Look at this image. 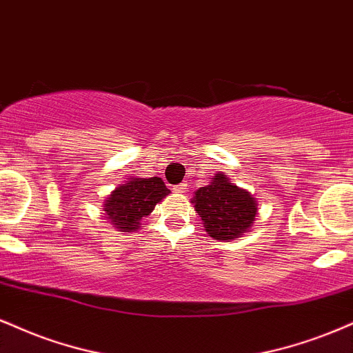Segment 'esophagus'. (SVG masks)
Wrapping results in <instances>:
<instances>
[{
  "mask_svg": "<svg viewBox=\"0 0 353 353\" xmlns=\"http://www.w3.org/2000/svg\"><path fill=\"white\" fill-rule=\"evenodd\" d=\"M184 185H176V188H174V190H176V192H184Z\"/></svg>",
  "mask_w": 353,
  "mask_h": 353,
  "instance_id": "esophagus-1",
  "label": "esophagus"
}]
</instances>
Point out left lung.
I'll use <instances>...</instances> for the list:
<instances>
[{
    "instance_id": "obj_1",
    "label": "left lung",
    "mask_w": 353,
    "mask_h": 353,
    "mask_svg": "<svg viewBox=\"0 0 353 353\" xmlns=\"http://www.w3.org/2000/svg\"><path fill=\"white\" fill-rule=\"evenodd\" d=\"M190 203L202 219L203 230L220 241L243 236L253 228L258 214L256 199L233 184L225 172H217L205 188L195 190Z\"/></svg>"
}]
</instances>
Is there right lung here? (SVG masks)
Listing matches in <instances>:
<instances>
[{"mask_svg": "<svg viewBox=\"0 0 353 353\" xmlns=\"http://www.w3.org/2000/svg\"><path fill=\"white\" fill-rule=\"evenodd\" d=\"M169 194L171 190L165 188L161 177L144 179L130 176L105 197V219L118 232H136L139 230L143 217H148L156 203L163 202Z\"/></svg>", "mask_w": 353, "mask_h": 353, "instance_id": "obj_1", "label": "right lung"}]
</instances>
